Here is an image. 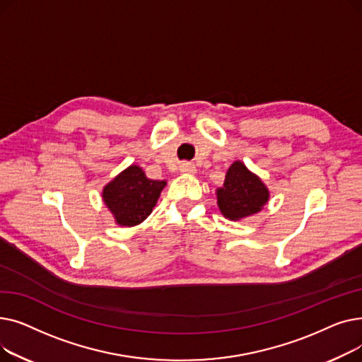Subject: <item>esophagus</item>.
I'll return each mask as SVG.
<instances>
[{
    "label": "esophagus",
    "instance_id": "obj_1",
    "mask_svg": "<svg viewBox=\"0 0 362 362\" xmlns=\"http://www.w3.org/2000/svg\"><path fill=\"white\" fill-rule=\"evenodd\" d=\"M179 170H180V173H183V175H195L197 173L195 165L191 164V163H182Z\"/></svg>",
    "mask_w": 362,
    "mask_h": 362
}]
</instances>
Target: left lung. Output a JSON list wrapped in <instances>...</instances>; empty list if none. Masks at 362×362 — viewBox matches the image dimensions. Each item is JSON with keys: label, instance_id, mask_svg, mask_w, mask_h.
<instances>
[{"label": "left lung", "instance_id": "left-lung-1", "mask_svg": "<svg viewBox=\"0 0 362 362\" xmlns=\"http://www.w3.org/2000/svg\"><path fill=\"white\" fill-rule=\"evenodd\" d=\"M220 213L232 221L258 214L270 199V191L259 176L242 161L227 168L221 187L216 189Z\"/></svg>", "mask_w": 362, "mask_h": 362}]
</instances>
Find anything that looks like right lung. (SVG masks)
Masks as SVG:
<instances>
[{
  "mask_svg": "<svg viewBox=\"0 0 362 362\" xmlns=\"http://www.w3.org/2000/svg\"><path fill=\"white\" fill-rule=\"evenodd\" d=\"M165 180L148 179L142 167L132 164L103 187V202L122 227L141 224L157 205Z\"/></svg>",
  "mask_w": 362,
  "mask_h": 362,
  "instance_id": "add662e5",
  "label": "right lung"
}]
</instances>
